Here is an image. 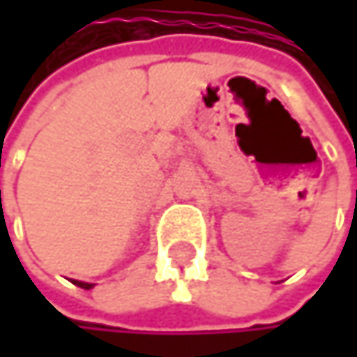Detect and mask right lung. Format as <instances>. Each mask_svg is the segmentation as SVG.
<instances>
[{
  "label": "right lung",
  "mask_w": 357,
  "mask_h": 357,
  "mask_svg": "<svg viewBox=\"0 0 357 357\" xmlns=\"http://www.w3.org/2000/svg\"><path fill=\"white\" fill-rule=\"evenodd\" d=\"M74 285H78V287H82V289H91V287H93V283H82V281H74Z\"/></svg>",
  "instance_id": "1"
}]
</instances>
